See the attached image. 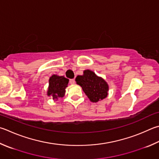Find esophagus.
I'll return each mask as SVG.
<instances>
[{"label":"esophagus","instance_id":"34e87169","mask_svg":"<svg viewBox=\"0 0 159 159\" xmlns=\"http://www.w3.org/2000/svg\"><path fill=\"white\" fill-rule=\"evenodd\" d=\"M70 83H71V84H74V83H75V80L74 79H70Z\"/></svg>","mask_w":159,"mask_h":159}]
</instances>
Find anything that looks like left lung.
Returning a JSON list of instances; mask_svg holds the SVG:
<instances>
[{"label":"left lung","instance_id":"1","mask_svg":"<svg viewBox=\"0 0 159 159\" xmlns=\"http://www.w3.org/2000/svg\"><path fill=\"white\" fill-rule=\"evenodd\" d=\"M76 81L92 102H98L108 96V83L91 70H85L83 75L77 76Z\"/></svg>","mask_w":159,"mask_h":159}]
</instances>
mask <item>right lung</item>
<instances>
[{
  "instance_id": "right-lung-1",
  "label": "right lung",
  "mask_w": 159,
  "mask_h": 159,
  "mask_svg": "<svg viewBox=\"0 0 159 159\" xmlns=\"http://www.w3.org/2000/svg\"><path fill=\"white\" fill-rule=\"evenodd\" d=\"M69 79L64 76H60L53 74L49 79L47 95L52 96L53 99H57L63 97L65 94V89L67 87Z\"/></svg>"
}]
</instances>
